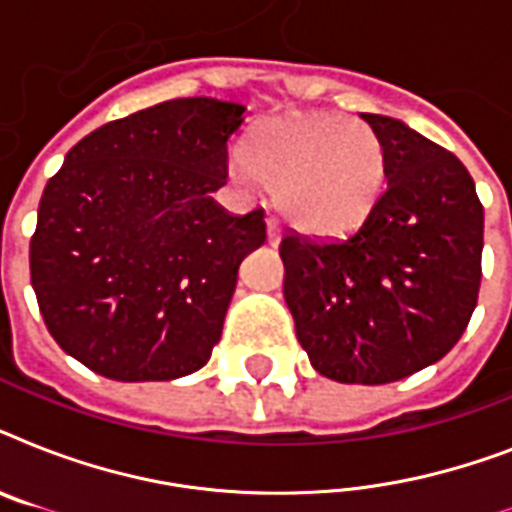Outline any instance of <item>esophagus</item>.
<instances>
[{"mask_svg":"<svg viewBox=\"0 0 512 512\" xmlns=\"http://www.w3.org/2000/svg\"><path fill=\"white\" fill-rule=\"evenodd\" d=\"M265 225H268V241H271V244H279V239H281L279 220H276V217H268V220H265Z\"/></svg>","mask_w":512,"mask_h":512,"instance_id":"obj_1","label":"esophagus"}]
</instances>
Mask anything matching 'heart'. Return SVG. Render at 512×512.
<instances>
[{
	"mask_svg": "<svg viewBox=\"0 0 512 512\" xmlns=\"http://www.w3.org/2000/svg\"><path fill=\"white\" fill-rule=\"evenodd\" d=\"M231 175L271 185L284 217L305 233L342 236L377 207L388 156L361 119L297 111L257 124L231 156Z\"/></svg>",
	"mask_w": 512,
	"mask_h": 512,
	"instance_id": "1",
	"label": "heart"
}]
</instances>
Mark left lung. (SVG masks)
Segmentation results:
<instances>
[{
	"instance_id": "1",
	"label": "left lung",
	"mask_w": 512,
	"mask_h": 512,
	"mask_svg": "<svg viewBox=\"0 0 512 512\" xmlns=\"http://www.w3.org/2000/svg\"><path fill=\"white\" fill-rule=\"evenodd\" d=\"M382 138L388 188L345 239L287 233L284 300L313 369L385 385L436 364L468 327L481 287L484 207L465 164L398 119Z\"/></svg>"
}]
</instances>
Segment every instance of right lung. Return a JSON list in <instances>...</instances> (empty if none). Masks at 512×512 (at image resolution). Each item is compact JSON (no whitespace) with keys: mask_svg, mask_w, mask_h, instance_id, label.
I'll use <instances>...</instances> for the list:
<instances>
[{"mask_svg":"<svg viewBox=\"0 0 512 512\" xmlns=\"http://www.w3.org/2000/svg\"><path fill=\"white\" fill-rule=\"evenodd\" d=\"M247 108L177 98L82 138L47 180L31 287L68 356L119 382L177 380L207 364L265 212L228 215L225 143Z\"/></svg>","mask_w":512,"mask_h":512,"instance_id":"obj_1","label":"right lung"}]
</instances>
